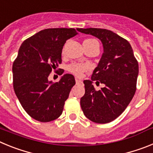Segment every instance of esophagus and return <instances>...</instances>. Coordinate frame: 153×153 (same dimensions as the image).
I'll return each instance as SVG.
<instances>
[{
    "instance_id": "esophagus-1",
    "label": "esophagus",
    "mask_w": 153,
    "mask_h": 153,
    "mask_svg": "<svg viewBox=\"0 0 153 153\" xmlns=\"http://www.w3.org/2000/svg\"><path fill=\"white\" fill-rule=\"evenodd\" d=\"M76 84H81V83H83V81L81 80V79H76Z\"/></svg>"
}]
</instances>
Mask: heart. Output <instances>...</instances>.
Masks as SVG:
<instances>
[{"mask_svg":"<svg viewBox=\"0 0 153 153\" xmlns=\"http://www.w3.org/2000/svg\"><path fill=\"white\" fill-rule=\"evenodd\" d=\"M97 40L94 39H87L85 40L83 43H93V42H96ZM88 70V67L85 64H80V63H71L67 67V70L69 72L73 74L77 77H80L82 76L83 73L85 71Z\"/></svg>","mask_w":153,"mask_h":153,"instance_id":"obj_1","label":"heart"}]
</instances>
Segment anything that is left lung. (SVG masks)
Segmentation results:
<instances>
[{
  "instance_id": "8db88e82",
  "label": "left lung",
  "mask_w": 153,
  "mask_h": 153,
  "mask_svg": "<svg viewBox=\"0 0 153 153\" xmlns=\"http://www.w3.org/2000/svg\"><path fill=\"white\" fill-rule=\"evenodd\" d=\"M78 30L100 39L103 47V53L91 80L83 81L85 94L80 99L81 108L86 118L93 122H112L122 114L136 93L139 64L129 42L113 31L100 28ZM93 81L105 86L97 91Z\"/></svg>"
}]
</instances>
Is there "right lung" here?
Masks as SVG:
<instances>
[{"mask_svg":"<svg viewBox=\"0 0 153 153\" xmlns=\"http://www.w3.org/2000/svg\"><path fill=\"white\" fill-rule=\"evenodd\" d=\"M78 29L43 30L24 40L19 49L12 67L13 90L24 110L37 121L51 122L60 117L75 85L71 74H64L56 83L48 76L61 63L63 45L78 34ZM63 73L60 70L58 74Z\"/></svg>","mask_w":153,"mask_h":153,"instance_id":"add662e5","label":"right lung"}]
</instances>
